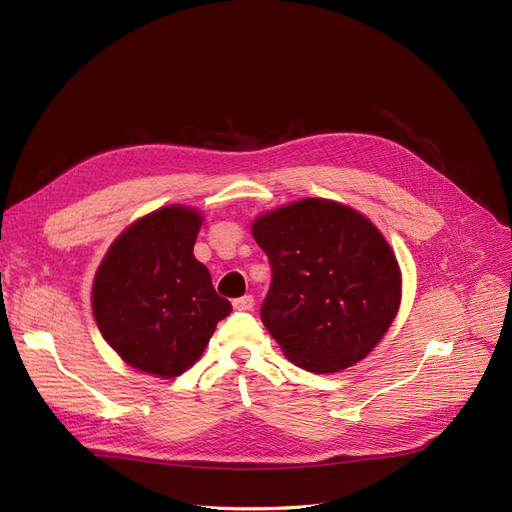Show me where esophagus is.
Instances as JSON below:
<instances>
[{"instance_id": "34e87169", "label": "esophagus", "mask_w": 512, "mask_h": 512, "mask_svg": "<svg viewBox=\"0 0 512 512\" xmlns=\"http://www.w3.org/2000/svg\"><path fill=\"white\" fill-rule=\"evenodd\" d=\"M253 306H255L253 295H242V297L234 299V310H238V312H251Z\"/></svg>"}]
</instances>
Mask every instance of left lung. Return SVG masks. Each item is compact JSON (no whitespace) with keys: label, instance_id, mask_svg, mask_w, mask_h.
I'll use <instances>...</instances> for the list:
<instances>
[{"label":"left lung","instance_id":"1","mask_svg":"<svg viewBox=\"0 0 512 512\" xmlns=\"http://www.w3.org/2000/svg\"><path fill=\"white\" fill-rule=\"evenodd\" d=\"M253 236L272 268L261 323L289 361L333 373L380 344L401 304V272L367 217L306 198L255 219Z\"/></svg>","mask_w":512,"mask_h":512}]
</instances>
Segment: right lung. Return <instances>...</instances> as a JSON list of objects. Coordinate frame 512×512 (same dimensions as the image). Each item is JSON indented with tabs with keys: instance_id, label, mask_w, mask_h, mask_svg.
<instances>
[{
	"instance_id": "1",
	"label": "right lung",
	"mask_w": 512,
	"mask_h": 512,
	"mask_svg": "<svg viewBox=\"0 0 512 512\" xmlns=\"http://www.w3.org/2000/svg\"><path fill=\"white\" fill-rule=\"evenodd\" d=\"M202 217L166 206L132 223L111 244L92 285L97 325L139 371L175 377L204 352L232 304L194 257Z\"/></svg>"
}]
</instances>
